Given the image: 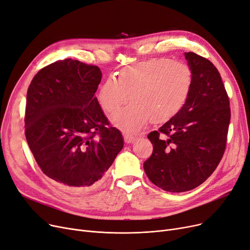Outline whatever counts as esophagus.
<instances>
[{
    "mask_svg": "<svg viewBox=\"0 0 250 250\" xmlns=\"http://www.w3.org/2000/svg\"><path fill=\"white\" fill-rule=\"evenodd\" d=\"M124 139H125V142L128 144V143H133L136 137L129 135V134H126V133H124Z\"/></svg>",
    "mask_w": 250,
    "mask_h": 250,
    "instance_id": "esophagus-1",
    "label": "esophagus"
}]
</instances>
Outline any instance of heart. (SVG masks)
<instances>
[{
  "label": "heart",
  "mask_w": 250,
  "mask_h": 250,
  "mask_svg": "<svg viewBox=\"0 0 250 250\" xmlns=\"http://www.w3.org/2000/svg\"><path fill=\"white\" fill-rule=\"evenodd\" d=\"M194 81L190 64L160 57L141 61L108 77L98 100L106 113H113L132 97L128 106L113 116V123L127 133H137L152 119L164 123L185 105Z\"/></svg>",
  "instance_id": "1"
}]
</instances>
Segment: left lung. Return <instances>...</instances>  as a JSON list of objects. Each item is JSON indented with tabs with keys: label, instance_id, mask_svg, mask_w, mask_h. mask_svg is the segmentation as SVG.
<instances>
[{
	"label": "left lung",
	"instance_id": "left-lung-1",
	"mask_svg": "<svg viewBox=\"0 0 250 250\" xmlns=\"http://www.w3.org/2000/svg\"><path fill=\"white\" fill-rule=\"evenodd\" d=\"M185 57L194 73L191 93L175 116L148 134L153 152L143 165L154 185L173 193L198 187L214 171L224 155L231 119L219 70L193 52Z\"/></svg>",
	"mask_w": 250,
	"mask_h": 250
}]
</instances>
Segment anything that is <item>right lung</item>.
<instances>
[{"label":"right lung","mask_w":250,"mask_h":250,"mask_svg":"<svg viewBox=\"0 0 250 250\" xmlns=\"http://www.w3.org/2000/svg\"><path fill=\"white\" fill-rule=\"evenodd\" d=\"M101 79L96 65L64 59L42 68L27 90L29 149L42 171L71 193L98 186L124 147L95 97Z\"/></svg>","instance_id":"obj_1"}]
</instances>
